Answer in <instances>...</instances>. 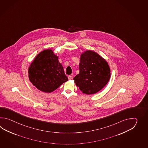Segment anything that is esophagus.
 <instances>
[{"mask_svg":"<svg viewBox=\"0 0 148 148\" xmlns=\"http://www.w3.org/2000/svg\"><path fill=\"white\" fill-rule=\"evenodd\" d=\"M73 77L72 75H69L68 76V79H69V80H71V79H73Z\"/></svg>","mask_w":148,"mask_h":148,"instance_id":"1","label":"esophagus"}]
</instances>
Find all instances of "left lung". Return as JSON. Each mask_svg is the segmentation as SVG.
Masks as SVG:
<instances>
[{
	"instance_id": "8db88e82",
	"label": "left lung",
	"mask_w": 148,
	"mask_h": 148,
	"mask_svg": "<svg viewBox=\"0 0 148 148\" xmlns=\"http://www.w3.org/2000/svg\"><path fill=\"white\" fill-rule=\"evenodd\" d=\"M79 73L73 80L85 94H94L104 88L110 77V66L106 60L96 52L87 50L80 56Z\"/></svg>"
}]
</instances>
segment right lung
Returning <instances> with one entry per match:
<instances>
[{"label": "right lung", "instance_id": "add662e5", "mask_svg": "<svg viewBox=\"0 0 148 148\" xmlns=\"http://www.w3.org/2000/svg\"><path fill=\"white\" fill-rule=\"evenodd\" d=\"M30 82L38 90L51 92L68 80L58 57L51 49L38 54L28 68Z\"/></svg>", "mask_w": 148, "mask_h": 148}]
</instances>
